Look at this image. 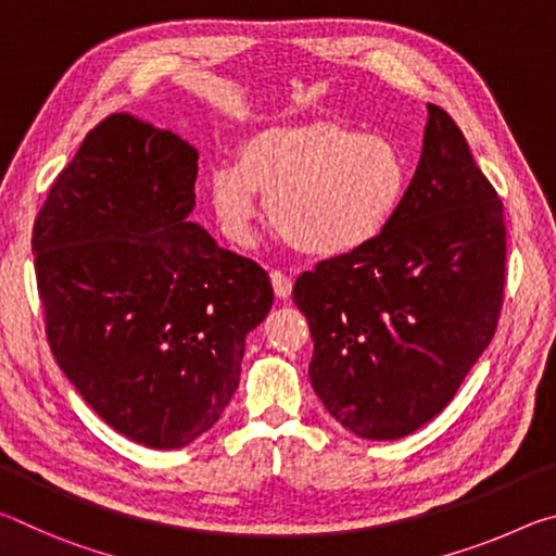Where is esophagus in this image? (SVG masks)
Wrapping results in <instances>:
<instances>
[{
	"instance_id": "1",
	"label": "esophagus",
	"mask_w": 556,
	"mask_h": 556,
	"mask_svg": "<svg viewBox=\"0 0 556 556\" xmlns=\"http://www.w3.org/2000/svg\"><path fill=\"white\" fill-rule=\"evenodd\" d=\"M269 279H271V289H275V294H277L279 299H287V296L291 294V277L287 275V271L271 269Z\"/></svg>"
}]
</instances>
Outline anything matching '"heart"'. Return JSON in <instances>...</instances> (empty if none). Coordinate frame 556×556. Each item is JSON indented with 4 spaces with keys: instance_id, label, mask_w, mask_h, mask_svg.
<instances>
[{
    "instance_id": "obj_1",
    "label": "heart",
    "mask_w": 556,
    "mask_h": 556,
    "mask_svg": "<svg viewBox=\"0 0 556 556\" xmlns=\"http://www.w3.org/2000/svg\"><path fill=\"white\" fill-rule=\"evenodd\" d=\"M409 162L392 139L336 119L267 127L242 144L240 162L215 166L208 195L225 238L248 244L260 218L301 252L343 257L390 228L409 188Z\"/></svg>"
}]
</instances>
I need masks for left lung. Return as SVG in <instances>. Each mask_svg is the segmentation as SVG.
Segmentation results:
<instances>
[{"mask_svg":"<svg viewBox=\"0 0 556 556\" xmlns=\"http://www.w3.org/2000/svg\"><path fill=\"white\" fill-rule=\"evenodd\" d=\"M427 110L425 149L390 228L291 289L314 338V390L363 439H400L434 419L503 308V201L448 112Z\"/></svg>","mask_w":556,"mask_h":556,"instance_id":"1","label":"left lung"}]
</instances>
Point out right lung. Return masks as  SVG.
Wrapping results in <instances>:
<instances>
[{"label": "right lung", "instance_id": "1", "mask_svg": "<svg viewBox=\"0 0 556 556\" xmlns=\"http://www.w3.org/2000/svg\"><path fill=\"white\" fill-rule=\"evenodd\" d=\"M199 152L117 112L92 127L34 220L46 338L119 434L178 448L240 382L244 336L271 308L267 271L188 220Z\"/></svg>", "mask_w": 556, "mask_h": 556}]
</instances>
